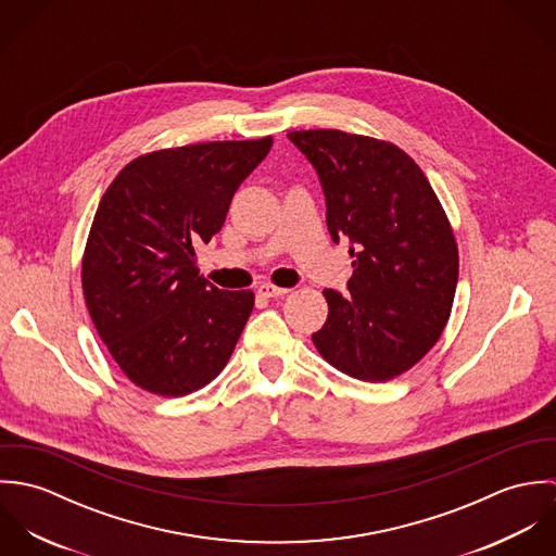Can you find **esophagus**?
I'll list each match as a JSON object with an SVG mask.
<instances>
[{
	"label": "esophagus",
	"instance_id": "obj_1",
	"mask_svg": "<svg viewBox=\"0 0 556 556\" xmlns=\"http://www.w3.org/2000/svg\"><path fill=\"white\" fill-rule=\"evenodd\" d=\"M258 298H282V295H287L289 293V289H285V287H276V285H261L258 287Z\"/></svg>",
	"mask_w": 556,
	"mask_h": 556
}]
</instances>
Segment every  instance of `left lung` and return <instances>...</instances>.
Wrapping results in <instances>:
<instances>
[{
    "label": "left lung",
    "mask_w": 556,
    "mask_h": 556,
    "mask_svg": "<svg viewBox=\"0 0 556 556\" xmlns=\"http://www.w3.org/2000/svg\"><path fill=\"white\" fill-rule=\"evenodd\" d=\"M289 139L317 168L327 229L349 241V295L325 289L327 320L313 333L336 370L383 383L441 338L458 285V243L424 170L390 141L317 128Z\"/></svg>",
    "instance_id": "obj_1"
}]
</instances>
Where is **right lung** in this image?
<instances>
[{
    "mask_svg": "<svg viewBox=\"0 0 556 556\" xmlns=\"http://www.w3.org/2000/svg\"><path fill=\"white\" fill-rule=\"evenodd\" d=\"M269 148L271 137L156 150L130 160L102 194L80 261L83 298L137 388L186 396L227 366L254 293L210 285L197 248L223 229Z\"/></svg>",
    "mask_w": 556,
    "mask_h": 556,
    "instance_id": "add662e5",
    "label": "right lung"
}]
</instances>
